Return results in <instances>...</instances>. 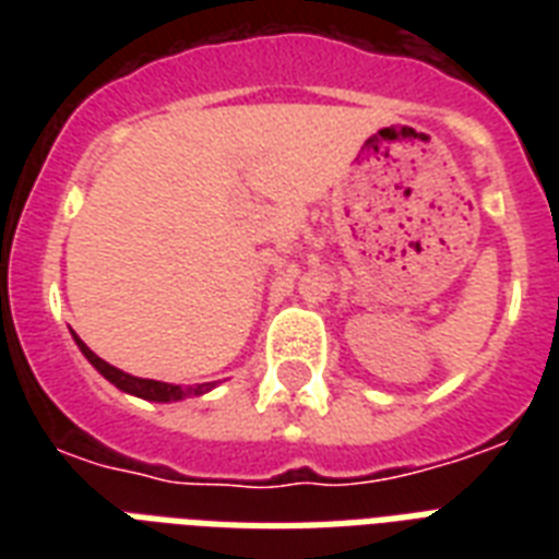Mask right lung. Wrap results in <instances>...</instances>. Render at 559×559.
Segmentation results:
<instances>
[{
  "mask_svg": "<svg viewBox=\"0 0 559 559\" xmlns=\"http://www.w3.org/2000/svg\"><path fill=\"white\" fill-rule=\"evenodd\" d=\"M74 336V333H72ZM78 348L83 350V357L90 359L92 366L98 368L104 377H107L116 389L127 391V394H135L142 400H153V403H174V400H186V397H200L205 391L214 389V382H200V385H174V382H159V380H142V377H133V373H124L121 368L109 366L98 354H92L86 345L81 342V336H74Z\"/></svg>",
  "mask_w": 559,
  "mask_h": 559,
  "instance_id": "add662e5",
  "label": "right lung"
}]
</instances>
